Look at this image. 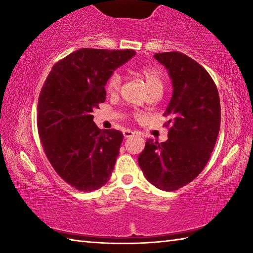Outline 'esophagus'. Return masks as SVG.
<instances>
[{
    "label": "esophagus",
    "instance_id": "1",
    "mask_svg": "<svg viewBox=\"0 0 253 253\" xmlns=\"http://www.w3.org/2000/svg\"><path fill=\"white\" fill-rule=\"evenodd\" d=\"M134 134L135 132L131 130H124V137H125V138H129V137H131Z\"/></svg>",
    "mask_w": 253,
    "mask_h": 253
}]
</instances>
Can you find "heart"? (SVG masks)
Segmentation results:
<instances>
[{"label":"heart","mask_w":253,"mask_h":253,"mask_svg":"<svg viewBox=\"0 0 253 253\" xmlns=\"http://www.w3.org/2000/svg\"><path fill=\"white\" fill-rule=\"evenodd\" d=\"M137 75L143 79L147 93L152 91H163V87H164L163 77L157 70L153 69V68H142V69L137 71ZM121 76L116 74V72L111 75L108 80H107L105 85L107 93H109V95H115V93L118 91L119 85H121Z\"/></svg>","instance_id":"obj_1"}]
</instances>
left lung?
<instances>
[{
  "label": "left lung",
  "mask_w": 253,
  "mask_h": 253,
  "mask_svg": "<svg viewBox=\"0 0 253 253\" xmlns=\"http://www.w3.org/2000/svg\"><path fill=\"white\" fill-rule=\"evenodd\" d=\"M154 58L172 80L164 113L169 139L161 144L147 139L138 164L149 183L170 192L193 181L209 162L220 130V98L209 72L186 54L163 52Z\"/></svg>",
  "instance_id": "left-lung-1"
}]
</instances>
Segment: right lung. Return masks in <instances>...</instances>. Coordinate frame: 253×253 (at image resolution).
Here are the masks:
<instances>
[{
  "mask_svg": "<svg viewBox=\"0 0 253 253\" xmlns=\"http://www.w3.org/2000/svg\"><path fill=\"white\" fill-rule=\"evenodd\" d=\"M134 50L84 48L52 67L38 104V130L55 172L83 192L104 186L110 178L123 132L101 130L91 113L106 100L105 85Z\"/></svg>",
  "mask_w": 253,
  "mask_h": 253,
  "instance_id": "right-lung-1",
  "label": "right lung"
}]
</instances>
